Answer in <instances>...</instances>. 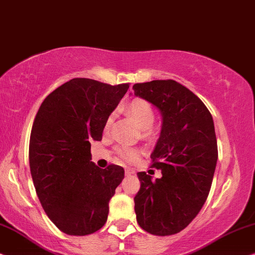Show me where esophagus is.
I'll use <instances>...</instances> for the list:
<instances>
[{
  "label": "esophagus",
  "mask_w": 255,
  "mask_h": 255,
  "mask_svg": "<svg viewBox=\"0 0 255 255\" xmlns=\"http://www.w3.org/2000/svg\"><path fill=\"white\" fill-rule=\"evenodd\" d=\"M125 174L127 175V176L134 175L135 174V170H134V169H131V168H126L125 169Z\"/></svg>",
  "instance_id": "1"
}]
</instances>
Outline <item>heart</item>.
Listing matches in <instances>:
<instances>
[{"mask_svg":"<svg viewBox=\"0 0 255 255\" xmlns=\"http://www.w3.org/2000/svg\"><path fill=\"white\" fill-rule=\"evenodd\" d=\"M127 112L131 118L135 119V121L137 122L140 127L144 128L145 131L149 130V128L151 127L155 121V111L152 108L151 104L147 100L141 99V98H136V99L131 100L127 106ZM112 121H113V115H110L107 118L106 124H105V128L106 129L110 128ZM115 151H117V154L122 159L128 162L136 161L141 155V151L137 148L126 143L119 144L117 149H115Z\"/></svg>","mask_w":255,"mask_h":255,"instance_id":"b5f03b06","label":"heart"}]
</instances>
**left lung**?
I'll return each mask as SVG.
<instances>
[{
	"label": "left lung",
	"mask_w": 255,
	"mask_h": 255,
	"mask_svg": "<svg viewBox=\"0 0 255 255\" xmlns=\"http://www.w3.org/2000/svg\"><path fill=\"white\" fill-rule=\"evenodd\" d=\"M134 94L162 114L161 134L150 157L162 177L137 172L141 188L135 213L142 229L171 236L195 219L208 198L218 158L212 115L196 94L177 81L135 84Z\"/></svg>",
	"instance_id": "1"
}]
</instances>
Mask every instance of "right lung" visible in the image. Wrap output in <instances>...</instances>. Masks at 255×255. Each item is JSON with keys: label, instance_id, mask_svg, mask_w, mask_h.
<instances>
[{"label": "right lung", "instance_id": "1", "mask_svg": "<svg viewBox=\"0 0 255 255\" xmlns=\"http://www.w3.org/2000/svg\"><path fill=\"white\" fill-rule=\"evenodd\" d=\"M129 88L74 78L50 93L33 121L29 163L47 217L62 232L87 236L107 222L108 203L125 177L120 165L91 161V142L100 141L107 118Z\"/></svg>", "mask_w": 255, "mask_h": 255}]
</instances>
